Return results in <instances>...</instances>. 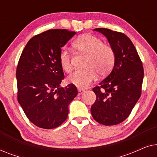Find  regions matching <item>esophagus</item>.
<instances>
[{
	"label": "esophagus",
	"mask_w": 157,
	"mask_h": 157,
	"mask_svg": "<svg viewBox=\"0 0 157 157\" xmlns=\"http://www.w3.org/2000/svg\"><path fill=\"white\" fill-rule=\"evenodd\" d=\"M78 95H81V94H83V93H84L85 90L84 89H78Z\"/></svg>",
	"instance_id": "obj_1"
}]
</instances>
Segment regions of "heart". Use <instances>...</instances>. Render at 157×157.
<instances>
[{"label":"heart","instance_id":"heart-1","mask_svg":"<svg viewBox=\"0 0 157 157\" xmlns=\"http://www.w3.org/2000/svg\"><path fill=\"white\" fill-rule=\"evenodd\" d=\"M72 48L77 54H83L82 66L68 76V81L80 89L87 88L97 76L107 75L114 66L116 56L113 48L109 44L103 43L99 38L84 34L72 43ZM59 63L66 73L73 70L71 55L69 51L62 48L59 53Z\"/></svg>","mask_w":157,"mask_h":157}]
</instances>
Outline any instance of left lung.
<instances>
[{"label": "left lung", "mask_w": 157, "mask_h": 157, "mask_svg": "<svg viewBox=\"0 0 157 157\" xmlns=\"http://www.w3.org/2000/svg\"><path fill=\"white\" fill-rule=\"evenodd\" d=\"M94 31L107 38L114 50L116 60L111 74L93 89L96 98L91 106V115L103 125H116L129 116L140 98L142 62L134 45L124 33L104 28Z\"/></svg>", "instance_id": "8db88e82"}]
</instances>
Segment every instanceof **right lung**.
<instances>
[{"mask_svg": "<svg viewBox=\"0 0 157 157\" xmlns=\"http://www.w3.org/2000/svg\"><path fill=\"white\" fill-rule=\"evenodd\" d=\"M76 32L51 29L33 36L22 51L16 68L18 101L28 119L45 129L67 119L68 105L78 91L71 83L60 87L64 74L59 53Z\"/></svg>", "mask_w": 157, "mask_h": 157, "instance_id": "right-lung-1", "label": "right lung"}]
</instances>
